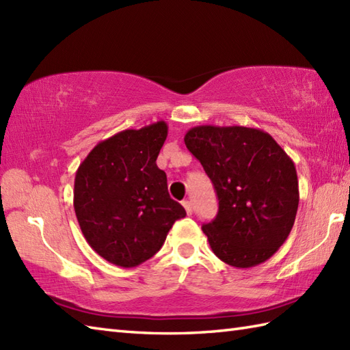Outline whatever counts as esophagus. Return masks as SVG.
I'll return each instance as SVG.
<instances>
[{
  "instance_id": "esophagus-1",
  "label": "esophagus",
  "mask_w": 350,
  "mask_h": 350,
  "mask_svg": "<svg viewBox=\"0 0 350 350\" xmlns=\"http://www.w3.org/2000/svg\"><path fill=\"white\" fill-rule=\"evenodd\" d=\"M182 204L185 207V211H187V213L192 215V204H191V202H188V200H183Z\"/></svg>"
}]
</instances>
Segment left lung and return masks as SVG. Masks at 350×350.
Masks as SVG:
<instances>
[{
	"label": "left lung",
	"instance_id": "1",
	"mask_svg": "<svg viewBox=\"0 0 350 350\" xmlns=\"http://www.w3.org/2000/svg\"><path fill=\"white\" fill-rule=\"evenodd\" d=\"M185 144L217 191V218L203 226L215 256L234 267L271 258L298 212L293 161L269 133L245 126H196Z\"/></svg>",
	"mask_w": 350,
	"mask_h": 350
}]
</instances>
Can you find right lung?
Returning a JSON list of instances; mask_svg holds the SVG:
<instances>
[{
  "label": "right lung",
  "instance_id": "1",
  "mask_svg": "<svg viewBox=\"0 0 350 350\" xmlns=\"http://www.w3.org/2000/svg\"><path fill=\"white\" fill-rule=\"evenodd\" d=\"M167 133L162 120L122 131L100 141L78 167L73 207L81 232L116 266L133 267L153 257L187 215L156 165Z\"/></svg>",
  "mask_w": 350,
  "mask_h": 350
}]
</instances>
